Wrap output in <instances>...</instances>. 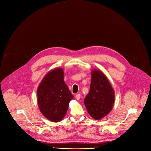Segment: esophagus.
Listing matches in <instances>:
<instances>
[{"instance_id": "34e87169", "label": "esophagus", "mask_w": 151, "mask_h": 151, "mask_svg": "<svg viewBox=\"0 0 151 151\" xmlns=\"http://www.w3.org/2000/svg\"><path fill=\"white\" fill-rule=\"evenodd\" d=\"M75 97H76V99L77 100H80V97H81V95H80V93L76 94V96H75Z\"/></svg>"}]
</instances>
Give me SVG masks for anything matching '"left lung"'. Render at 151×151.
<instances>
[{
    "label": "left lung",
    "mask_w": 151,
    "mask_h": 151,
    "mask_svg": "<svg viewBox=\"0 0 151 151\" xmlns=\"http://www.w3.org/2000/svg\"><path fill=\"white\" fill-rule=\"evenodd\" d=\"M114 102V92L106 77L99 70L92 71L90 91L84 100L89 114L100 119L111 111Z\"/></svg>",
    "instance_id": "1"
}]
</instances>
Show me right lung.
<instances>
[{
	"mask_svg": "<svg viewBox=\"0 0 151 151\" xmlns=\"http://www.w3.org/2000/svg\"><path fill=\"white\" fill-rule=\"evenodd\" d=\"M37 97L39 108L47 119L59 122L64 117L73 96L63 81L62 68L47 73L38 86Z\"/></svg>",
	"mask_w": 151,
	"mask_h": 151,
	"instance_id": "add662e5",
	"label": "right lung"
}]
</instances>
